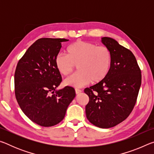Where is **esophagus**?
Returning <instances> with one entry per match:
<instances>
[{
	"instance_id": "obj_1",
	"label": "esophagus",
	"mask_w": 154,
	"mask_h": 154,
	"mask_svg": "<svg viewBox=\"0 0 154 154\" xmlns=\"http://www.w3.org/2000/svg\"><path fill=\"white\" fill-rule=\"evenodd\" d=\"M82 92V90L78 89V88H76V89H75V93H76V94H80Z\"/></svg>"
}]
</instances>
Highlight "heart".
Masks as SVG:
<instances>
[{
  "instance_id": "obj_1",
  "label": "heart",
  "mask_w": 154,
  "mask_h": 154,
  "mask_svg": "<svg viewBox=\"0 0 154 154\" xmlns=\"http://www.w3.org/2000/svg\"><path fill=\"white\" fill-rule=\"evenodd\" d=\"M67 55L56 57V66L60 73L68 76L77 66L79 72L64 81L69 86L81 88L103 80L108 75L112 63V54L107 47L78 40L66 49Z\"/></svg>"
}]
</instances>
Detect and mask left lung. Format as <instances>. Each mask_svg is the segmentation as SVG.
I'll return each instance as SVG.
<instances>
[{"label": "left lung", "mask_w": 154, "mask_h": 154, "mask_svg": "<svg viewBox=\"0 0 154 154\" xmlns=\"http://www.w3.org/2000/svg\"><path fill=\"white\" fill-rule=\"evenodd\" d=\"M101 41L111 52V66L105 79L84 90L90 99L85 113L90 123L109 128L125 120L132 112L141 84V72L131 51L112 38L103 37Z\"/></svg>", "instance_id": "1"}]
</instances>
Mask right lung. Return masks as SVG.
<instances>
[{"mask_svg":"<svg viewBox=\"0 0 154 154\" xmlns=\"http://www.w3.org/2000/svg\"><path fill=\"white\" fill-rule=\"evenodd\" d=\"M66 38H42L36 41L17 64L14 75L15 98L22 111L41 126H53L64 119L75 97L73 88L56 90L62 77L56 57Z\"/></svg>","mask_w":154,"mask_h":154,"instance_id":"obj_1","label":"right lung"}]
</instances>
